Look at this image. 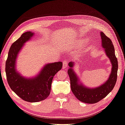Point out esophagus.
<instances>
[{
    "label": "esophagus",
    "instance_id": "1",
    "mask_svg": "<svg viewBox=\"0 0 125 125\" xmlns=\"http://www.w3.org/2000/svg\"><path fill=\"white\" fill-rule=\"evenodd\" d=\"M68 66V62L66 60H64L63 61V68L65 69Z\"/></svg>",
    "mask_w": 125,
    "mask_h": 125
}]
</instances>
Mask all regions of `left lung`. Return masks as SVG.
Wrapping results in <instances>:
<instances>
[{
    "mask_svg": "<svg viewBox=\"0 0 125 125\" xmlns=\"http://www.w3.org/2000/svg\"><path fill=\"white\" fill-rule=\"evenodd\" d=\"M100 36L102 47L104 48L106 55L110 59L112 66L109 78L103 84L92 89L85 86L80 83L77 74L74 72V62H70L68 63L70 68L68 70V74L70 79L72 92L80 101L85 103L94 104L103 99L113 90L117 81L118 61L115 55L114 46L111 39L103 32H100Z\"/></svg>",
    "mask_w": 125,
    "mask_h": 125,
    "instance_id": "left-lung-1",
    "label": "left lung"
}]
</instances>
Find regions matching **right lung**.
<instances>
[{
    "label": "right lung",
    "mask_w": 125,
    "mask_h": 125,
    "mask_svg": "<svg viewBox=\"0 0 125 125\" xmlns=\"http://www.w3.org/2000/svg\"><path fill=\"white\" fill-rule=\"evenodd\" d=\"M31 31L23 33L11 45L5 62V72L9 86L22 99L29 102L43 100L49 95L53 77L62 67V62L48 63L35 77L22 76L16 69L18 54L26 42L33 36Z\"/></svg>",
    "instance_id": "add662e5"
}]
</instances>
